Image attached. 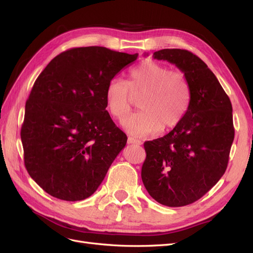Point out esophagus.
<instances>
[{
	"label": "esophagus",
	"mask_w": 253,
	"mask_h": 253,
	"mask_svg": "<svg viewBox=\"0 0 253 253\" xmlns=\"http://www.w3.org/2000/svg\"><path fill=\"white\" fill-rule=\"evenodd\" d=\"M127 143L128 144H141L142 143V141L141 140H139V139H136V138H134V137H128L127 138Z\"/></svg>",
	"instance_id": "obj_1"
}]
</instances>
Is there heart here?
Instances as JSON below:
<instances>
[{"instance_id":"1","label":"heart","mask_w":253,"mask_h":253,"mask_svg":"<svg viewBox=\"0 0 253 253\" xmlns=\"http://www.w3.org/2000/svg\"><path fill=\"white\" fill-rule=\"evenodd\" d=\"M190 83L181 72L145 60L128 73V81L113 78L105 89V101L111 116L124 120L131 112L133 97H139L141 110L124 121L134 136H147L169 131L180 124L191 103Z\"/></svg>"}]
</instances>
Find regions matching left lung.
<instances>
[{"instance_id":"obj_1","label":"left lung","mask_w":253,"mask_h":253,"mask_svg":"<svg viewBox=\"0 0 253 253\" xmlns=\"http://www.w3.org/2000/svg\"><path fill=\"white\" fill-rule=\"evenodd\" d=\"M153 57L177 66L192 95L178 126L164 137L144 142L147 157L141 178L156 202L182 207L200 200L227 169L234 139L232 105L215 75L194 53L167 48Z\"/></svg>"}]
</instances>
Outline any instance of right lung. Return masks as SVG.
<instances>
[{"mask_svg": "<svg viewBox=\"0 0 253 253\" xmlns=\"http://www.w3.org/2000/svg\"><path fill=\"white\" fill-rule=\"evenodd\" d=\"M138 53L101 46L72 48L37 78L21 128L24 164L45 192L85 200L100 186L127 137L105 111L108 83Z\"/></svg>", "mask_w": 253, "mask_h": 253, "instance_id": "obj_1", "label": "right lung"}]
</instances>
